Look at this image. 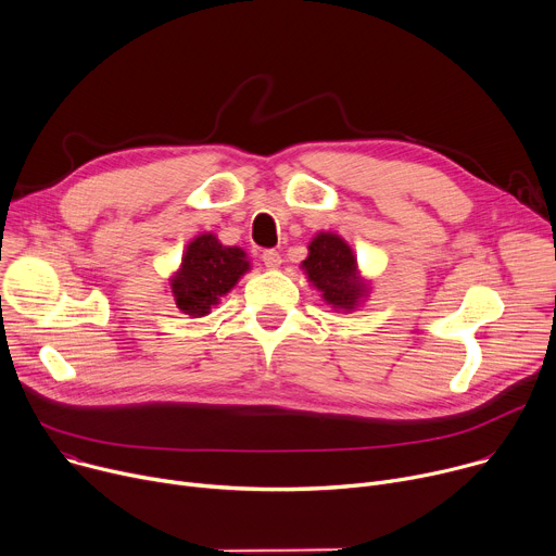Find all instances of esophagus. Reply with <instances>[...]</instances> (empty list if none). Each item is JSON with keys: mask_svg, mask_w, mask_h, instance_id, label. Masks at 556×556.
I'll return each instance as SVG.
<instances>
[{"mask_svg": "<svg viewBox=\"0 0 556 556\" xmlns=\"http://www.w3.org/2000/svg\"><path fill=\"white\" fill-rule=\"evenodd\" d=\"M262 262H264V266H266V268L275 270V268H279V266H281V255H279L277 250H264Z\"/></svg>", "mask_w": 556, "mask_h": 556, "instance_id": "1", "label": "esophagus"}]
</instances>
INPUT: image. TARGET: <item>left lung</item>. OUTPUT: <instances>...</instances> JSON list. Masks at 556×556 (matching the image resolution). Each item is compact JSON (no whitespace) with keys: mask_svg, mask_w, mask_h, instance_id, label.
<instances>
[{"mask_svg":"<svg viewBox=\"0 0 556 556\" xmlns=\"http://www.w3.org/2000/svg\"><path fill=\"white\" fill-rule=\"evenodd\" d=\"M301 268L334 311H355L368 292L357 270L355 252L334 232L313 237L308 257L301 262Z\"/></svg>","mask_w":556,"mask_h":556,"instance_id":"obj_1","label":"left lung"}]
</instances>
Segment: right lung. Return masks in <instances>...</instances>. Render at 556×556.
Listing matches in <instances>:
<instances>
[{"mask_svg": "<svg viewBox=\"0 0 556 556\" xmlns=\"http://www.w3.org/2000/svg\"><path fill=\"white\" fill-rule=\"evenodd\" d=\"M248 270L241 248L224 245L213 232L199 235L186 245L181 266L170 279L175 304L192 319L204 317Z\"/></svg>", "mask_w": 556, "mask_h": 556, "instance_id": "obj_1", "label": "right lung"}]
</instances>
